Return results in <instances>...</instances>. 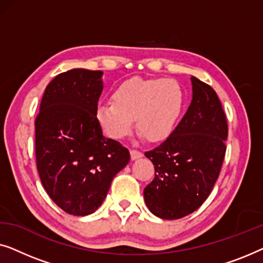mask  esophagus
<instances>
[{
    "label": "esophagus",
    "mask_w": 263,
    "mask_h": 263,
    "mask_svg": "<svg viewBox=\"0 0 263 263\" xmlns=\"http://www.w3.org/2000/svg\"><path fill=\"white\" fill-rule=\"evenodd\" d=\"M130 157H132L133 160H135V159H139V158H142L143 153L140 152V151H138V149H132L130 151Z\"/></svg>",
    "instance_id": "obj_1"
}]
</instances>
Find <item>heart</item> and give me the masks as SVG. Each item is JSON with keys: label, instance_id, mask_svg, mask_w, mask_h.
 Returning <instances> with one entry per match:
<instances>
[{"label": "heart", "instance_id": "1", "mask_svg": "<svg viewBox=\"0 0 263 263\" xmlns=\"http://www.w3.org/2000/svg\"><path fill=\"white\" fill-rule=\"evenodd\" d=\"M184 107V92L174 79L132 78L111 95V103L97 109L105 134L123 139L135 127L147 141H163L174 132Z\"/></svg>", "mask_w": 263, "mask_h": 263}]
</instances>
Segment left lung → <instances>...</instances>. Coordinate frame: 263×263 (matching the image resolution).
<instances>
[{
	"mask_svg": "<svg viewBox=\"0 0 263 263\" xmlns=\"http://www.w3.org/2000/svg\"><path fill=\"white\" fill-rule=\"evenodd\" d=\"M193 100L171 135L145 156L154 165L145 202L161 219H179L196 211L213 189L225 158L228 121L217 93L195 77Z\"/></svg>",
	"mask_w": 263,
	"mask_h": 263,
	"instance_id": "8db88e82",
	"label": "left lung"
}]
</instances>
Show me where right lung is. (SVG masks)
<instances>
[{
  "label": "right lung",
  "instance_id": "right-lung-1",
  "mask_svg": "<svg viewBox=\"0 0 263 263\" xmlns=\"http://www.w3.org/2000/svg\"><path fill=\"white\" fill-rule=\"evenodd\" d=\"M103 71L71 69L46 86L35 117V160L42 184L68 214L88 215L105 200L130 154L103 135L97 109Z\"/></svg>",
  "mask_w": 263,
  "mask_h": 263
}]
</instances>
